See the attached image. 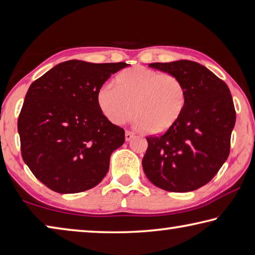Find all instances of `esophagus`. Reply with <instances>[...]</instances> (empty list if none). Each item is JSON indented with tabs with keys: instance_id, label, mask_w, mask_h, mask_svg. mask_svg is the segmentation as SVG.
I'll list each match as a JSON object with an SVG mask.
<instances>
[{
	"instance_id": "obj_1",
	"label": "esophagus",
	"mask_w": 255,
	"mask_h": 255,
	"mask_svg": "<svg viewBox=\"0 0 255 255\" xmlns=\"http://www.w3.org/2000/svg\"><path fill=\"white\" fill-rule=\"evenodd\" d=\"M133 137H134V133L131 131H127L125 132V140L127 141H131Z\"/></svg>"
}]
</instances>
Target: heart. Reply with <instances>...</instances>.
<instances>
[{
	"label": "heart",
	"instance_id": "heart-1",
	"mask_svg": "<svg viewBox=\"0 0 255 255\" xmlns=\"http://www.w3.org/2000/svg\"><path fill=\"white\" fill-rule=\"evenodd\" d=\"M186 98L179 78L144 66L123 70L116 86L106 83L96 94L98 109L111 123L123 124L135 114L137 127L152 133L170 130L185 110Z\"/></svg>",
	"mask_w": 255,
	"mask_h": 255
}]
</instances>
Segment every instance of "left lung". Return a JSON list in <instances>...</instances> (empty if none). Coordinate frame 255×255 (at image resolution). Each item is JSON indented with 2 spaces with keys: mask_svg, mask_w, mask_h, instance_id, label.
Masks as SVG:
<instances>
[{
  "mask_svg": "<svg viewBox=\"0 0 255 255\" xmlns=\"http://www.w3.org/2000/svg\"><path fill=\"white\" fill-rule=\"evenodd\" d=\"M149 67L171 74L186 88L180 119L159 136H148L142 159L154 186L187 193L211 181L230 154L236 113L230 88L206 67L191 60L153 62Z\"/></svg>",
  "mask_w": 255,
  "mask_h": 255,
  "instance_id": "obj_1",
  "label": "left lung"
}]
</instances>
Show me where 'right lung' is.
<instances>
[{"label":"right lung","instance_id":"1","mask_svg":"<svg viewBox=\"0 0 255 255\" xmlns=\"http://www.w3.org/2000/svg\"><path fill=\"white\" fill-rule=\"evenodd\" d=\"M128 64L68 60L30 85L17 120L21 154L38 180L59 194L80 193L106 176L124 130L101 113L96 94Z\"/></svg>","mask_w":255,"mask_h":255}]
</instances>
